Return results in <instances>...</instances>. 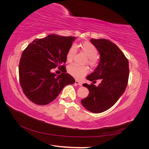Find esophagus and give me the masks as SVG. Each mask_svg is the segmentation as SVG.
Segmentation results:
<instances>
[{"mask_svg":"<svg viewBox=\"0 0 149 149\" xmlns=\"http://www.w3.org/2000/svg\"><path fill=\"white\" fill-rule=\"evenodd\" d=\"M76 84L77 85H79V86H82V83L79 81L78 80H75V83H74Z\"/></svg>","mask_w":149,"mask_h":149,"instance_id":"34e87169","label":"esophagus"}]
</instances>
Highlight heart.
Masks as SVG:
<instances>
[{
  "instance_id": "heart-1",
  "label": "heart",
  "mask_w": 149,
  "mask_h": 149,
  "mask_svg": "<svg viewBox=\"0 0 149 149\" xmlns=\"http://www.w3.org/2000/svg\"><path fill=\"white\" fill-rule=\"evenodd\" d=\"M81 47L82 51L88 56L86 61L88 64L92 67L95 66L98 62L97 58L98 51L97 48L89 42H84L81 44ZM76 53V47L74 45H71L69 48L68 50L66 53V60L68 61H71L73 60ZM67 70L71 76L78 79L81 78L83 76L86 74L88 72V69L86 66H80L76 63H72L70 65L68 66Z\"/></svg>"
}]
</instances>
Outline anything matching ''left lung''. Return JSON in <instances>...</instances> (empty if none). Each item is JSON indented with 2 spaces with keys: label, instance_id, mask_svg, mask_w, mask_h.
<instances>
[{
  "label": "left lung",
  "instance_id": "left-lung-1",
  "mask_svg": "<svg viewBox=\"0 0 149 149\" xmlns=\"http://www.w3.org/2000/svg\"><path fill=\"white\" fill-rule=\"evenodd\" d=\"M91 42L100 52L101 59L86 79L94 82L100 79L101 82L97 86L93 83L83 84L89 93L81 104L88 111L100 113L111 108L125 91L129 75V61L119 47L109 40L92 38Z\"/></svg>",
  "mask_w": 149,
  "mask_h": 149
}]
</instances>
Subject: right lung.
Here are the masks:
<instances>
[{
	"instance_id": "obj_1",
	"label": "right lung",
	"mask_w": 149,
	"mask_h": 149,
	"mask_svg": "<svg viewBox=\"0 0 149 149\" xmlns=\"http://www.w3.org/2000/svg\"><path fill=\"white\" fill-rule=\"evenodd\" d=\"M75 37H63L55 34L35 39L22 52L19 73L21 88L26 97L37 105L52 102L65 86L75 80L66 73L65 63L66 53ZM58 67L62 73H52Z\"/></svg>"
}]
</instances>
